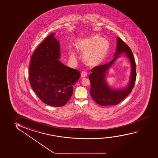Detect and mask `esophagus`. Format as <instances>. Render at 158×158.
<instances>
[{
    "label": "esophagus",
    "mask_w": 158,
    "mask_h": 158,
    "mask_svg": "<svg viewBox=\"0 0 158 158\" xmlns=\"http://www.w3.org/2000/svg\"><path fill=\"white\" fill-rule=\"evenodd\" d=\"M87 75H88V74H87V73L85 72H82V73H81V77H86V76H87Z\"/></svg>",
    "instance_id": "34e87169"
}]
</instances>
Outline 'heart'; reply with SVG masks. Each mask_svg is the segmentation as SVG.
Wrapping results in <instances>:
<instances>
[{
  "label": "heart",
  "mask_w": 158,
  "mask_h": 158,
  "mask_svg": "<svg viewBox=\"0 0 158 158\" xmlns=\"http://www.w3.org/2000/svg\"><path fill=\"white\" fill-rule=\"evenodd\" d=\"M77 47L83 55V60L91 67L99 65L104 61L109 52L110 44L107 40L99 35H94L78 41ZM72 56L75 57L73 52Z\"/></svg>",
  "instance_id": "heart-1"
}]
</instances>
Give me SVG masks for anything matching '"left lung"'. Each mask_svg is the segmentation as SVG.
<instances>
[{
  "label": "left lung",
  "instance_id": "8db88e82",
  "mask_svg": "<svg viewBox=\"0 0 158 158\" xmlns=\"http://www.w3.org/2000/svg\"><path fill=\"white\" fill-rule=\"evenodd\" d=\"M117 48L114 58L109 63L93 68L89 78L90 81V95L95 102L102 106L118 104L132 90L136 80L135 62L130 48L120 38H117ZM126 55L131 65L130 81L124 89L111 88L106 81L107 72L120 55Z\"/></svg>",
  "mask_w": 158,
  "mask_h": 158
}]
</instances>
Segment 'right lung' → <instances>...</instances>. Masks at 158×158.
<instances>
[{
    "instance_id": "obj_1",
    "label": "right lung",
    "mask_w": 158,
    "mask_h": 158,
    "mask_svg": "<svg viewBox=\"0 0 158 158\" xmlns=\"http://www.w3.org/2000/svg\"><path fill=\"white\" fill-rule=\"evenodd\" d=\"M55 33L48 36L34 51L29 67L30 83L41 101L60 107L72 97L73 85L79 80L77 70L64 65L61 56L60 41Z\"/></svg>"
}]
</instances>
